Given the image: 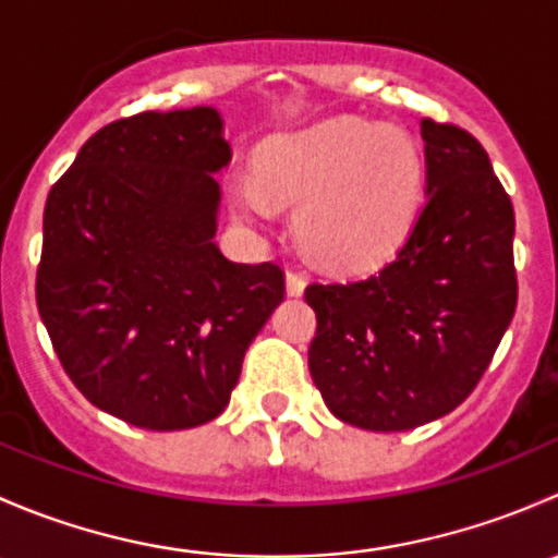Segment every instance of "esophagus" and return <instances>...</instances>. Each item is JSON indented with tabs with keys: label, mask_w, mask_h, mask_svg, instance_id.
<instances>
[{
	"label": "esophagus",
	"mask_w": 558,
	"mask_h": 558,
	"mask_svg": "<svg viewBox=\"0 0 558 558\" xmlns=\"http://www.w3.org/2000/svg\"><path fill=\"white\" fill-rule=\"evenodd\" d=\"M305 286H307L305 275L296 272V269H289V272H286V289H289L291 296H300L302 291H305Z\"/></svg>",
	"instance_id": "34e87169"
}]
</instances>
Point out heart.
Instances as JSON below:
<instances>
[{
	"label": "heart",
	"instance_id": "obj_1",
	"mask_svg": "<svg viewBox=\"0 0 558 558\" xmlns=\"http://www.w3.org/2000/svg\"><path fill=\"white\" fill-rule=\"evenodd\" d=\"M256 178L232 196L253 221L275 199L296 202V234L311 256L337 269L380 262L404 240L424 191V156L393 123L331 121L300 134H275L256 150Z\"/></svg>",
	"mask_w": 558,
	"mask_h": 558
}]
</instances>
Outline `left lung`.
<instances>
[{
	"label": "left lung",
	"mask_w": 558,
	"mask_h": 558,
	"mask_svg": "<svg viewBox=\"0 0 558 558\" xmlns=\"http://www.w3.org/2000/svg\"><path fill=\"white\" fill-rule=\"evenodd\" d=\"M426 202L375 275L305 289L313 384L340 421L404 432L459 408L519 302L515 213L488 154L456 123L421 121Z\"/></svg>",
	"instance_id": "1"
}]
</instances>
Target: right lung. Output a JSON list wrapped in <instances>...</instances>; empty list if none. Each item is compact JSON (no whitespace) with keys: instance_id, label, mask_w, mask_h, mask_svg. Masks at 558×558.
Masks as SVG:
<instances>
[{"instance_id":"1","label":"right lung","mask_w":558,"mask_h":558,"mask_svg":"<svg viewBox=\"0 0 558 558\" xmlns=\"http://www.w3.org/2000/svg\"><path fill=\"white\" fill-rule=\"evenodd\" d=\"M229 159L213 107L137 112L92 134L45 202L39 318L77 391L140 429L216 418L286 296L280 264L213 243Z\"/></svg>"}]
</instances>
